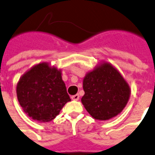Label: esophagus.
<instances>
[{
	"mask_svg": "<svg viewBox=\"0 0 155 155\" xmlns=\"http://www.w3.org/2000/svg\"><path fill=\"white\" fill-rule=\"evenodd\" d=\"M79 97H79L78 94H76V95H74L71 97L72 100H74V101H78Z\"/></svg>",
	"mask_w": 155,
	"mask_h": 155,
	"instance_id": "esophagus-1",
	"label": "esophagus"
}]
</instances>
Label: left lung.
I'll list each match as a JSON object with an SVG mask.
<instances>
[{
	"mask_svg": "<svg viewBox=\"0 0 155 155\" xmlns=\"http://www.w3.org/2000/svg\"><path fill=\"white\" fill-rule=\"evenodd\" d=\"M83 89L81 103L93 119L101 121L120 114L131 96L128 83L114 66L105 61L86 73Z\"/></svg>",
	"mask_w": 155,
	"mask_h": 155,
	"instance_id": "8db88e82",
	"label": "left lung"
}]
</instances>
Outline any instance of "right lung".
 Here are the masks:
<instances>
[{
    "instance_id": "add662e5",
    "label": "right lung",
    "mask_w": 155,
    "mask_h": 155,
    "mask_svg": "<svg viewBox=\"0 0 155 155\" xmlns=\"http://www.w3.org/2000/svg\"><path fill=\"white\" fill-rule=\"evenodd\" d=\"M16 96L24 112L40 123L50 122L70 101L62 70L46 62L33 66L20 77Z\"/></svg>"
}]
</instances>
